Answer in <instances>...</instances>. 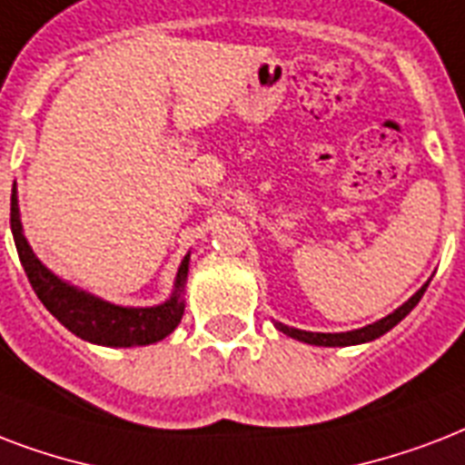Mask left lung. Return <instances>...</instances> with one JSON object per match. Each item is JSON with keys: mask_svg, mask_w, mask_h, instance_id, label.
<instances>
[{"mask_svg": "<svg viewBox=\"0 0 465 465\" xmlns=\"http://www.w3.org/2000/svg\"><path fill=\"white\" fill-rule=\"evenodd\" d=\"M427 286H430V282L424 283L422 289L417 291L415 296L410 298V301H405L398 311H393L383 320L373 322V325L361 327V330H351V332H305V330H296V327L282 325V322H276V327H279L283 334L293 337V340L305 341V344H315V347H351V344H363V341L379 340L381 334H386L388 330H393V327L398 325V322H401V320L405 318V315H408L417 303H420V298L424 296Z\"/></svg>", "mask_w": 465, "mask_h": 465, "instance_id": "1", "label": "left lung"}]
</instances>
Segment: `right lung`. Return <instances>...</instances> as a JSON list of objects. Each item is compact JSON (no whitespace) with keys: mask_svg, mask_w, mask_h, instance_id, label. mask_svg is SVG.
I'll list each match as a JSON object with an SVG mask.
<instances>
[{"mask_svg":"<svg viewBox=\"0 0 465 465\" xmlns=\"http://www.w3.org/2000/svg\"><path fill=\"white\" fill-rule=\"evenodd\" d=\"M12 235L14 242H16V252H19L21 266H24L28 282L34 286L35 296L41 298V303L72 334H77L82 340L92 341V344H104V347H143V344L164 340L182 322V293L186 273H189V254L179 264L174 293L169 296V301L153 305V308H124V305H114L109 301L92 296L77 286H70L50 272L48 266L41 264V259L35 257L31 244L24 237L16 183H14L12 192Z\"/></svg>","mask_w":465,"mask_h":465,"instance_id":"add662e5","label":"right lung"}]
</instances>
